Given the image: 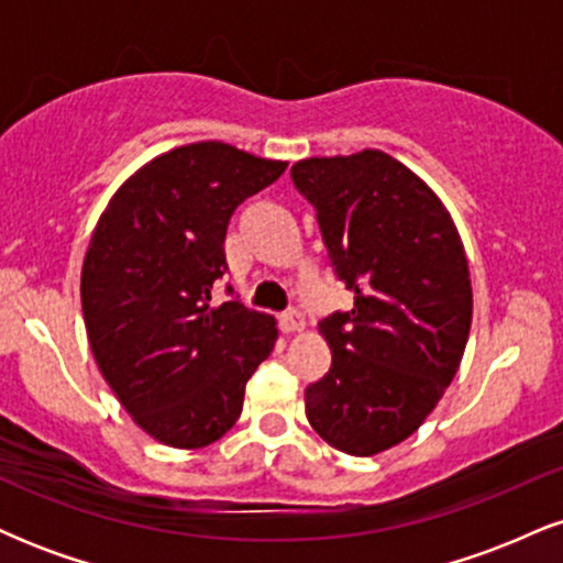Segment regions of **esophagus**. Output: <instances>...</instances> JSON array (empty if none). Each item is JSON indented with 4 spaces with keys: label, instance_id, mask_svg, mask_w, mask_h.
Instances as JSON below:
<instances>
[{
    "label": "esophagus",
    "instance_id": "obj_1",
    "mask_svg": "<svg viewBox=\"0 0 563 563\" xmlns=\"http://www.w3.org/2000/svg\"><path fill=\"white\" fill-rule=\"evenodd\" d=\"M280 325L286 328L288 333H294V331H303V325H307V322H303V312H301V309L290 307L288 312H283V314H280Z\"/></svg>",
    "mask_w": 563,
    "mask_h": 563
}]
</instances>
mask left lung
<instances>
[{
  "label": "left lung",
  "instance_id": "1",
  "mask_svg": "<svg viewBox=\"0 0 563 563\" xmlns=\"http://www.w3.org/2000/svg\"><path fill=\"white\" fill-rule=\"evenodd\" d=\"M314 206L333 275L354 294L320 320L331 371L307 386L312 429L349 455H376L426 421L461 365L471 277L434 192L380 151L307 158L290 169Z\"/></svg>",
  "mask_w": 563,
  "mask_h": 563
}]
</instances>
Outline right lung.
Segmentation results:
<instances>
[{
	"instance_id": "1",
	"label": "right lung",
	"mask_w": 563,
	"mask_h": 563,
	"mask_svg": "<svg viewBox=\"0 0 563 563\" xmlns=\"http://www.w3.org/2000/svg\"><path fill=\"white\" fill-rule=\"evenodd\" d=\"M286 172L224 142L174 147L119 187L92 232L81 307L97 367L140 429L196 450L243 410L249 378L277 328L235 296L211 303L228 273L230 217Z\"/></svg>"
}]
</instances>
